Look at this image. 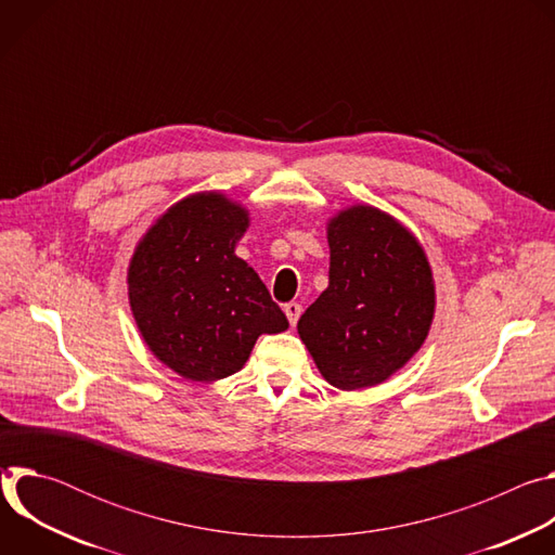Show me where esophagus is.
I'll use <instances>...</instances> for the list:
<instances>
[{
	"label": "esophagus",
	"instance_id": "esophagus-1",
	"mask_svg": "<svg viewBox=\"0 0 555 555\" xmlns=\"http://www.w3.org/2000/svg\"><path fill=\"white\" fill-rule=\"evenodd\" d=\"M285 315H287L289 325H292V327H296V323H298V315H300V305H298V302H287V305H285Z\"/></svg>",
	"mask_w": 555,
	"mask_h": 555
}]
</instances>
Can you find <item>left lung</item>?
I'll return each instance as SVG.
<instances>
[{
  "instance_id": "obj_1",
  "label": "left lung",
  "mask_w": 555,
  "mask_h": 555,
  "mask_svg": "<svg viewBox=\"0 0 555 555\" xmlns=\"http://www.w3.org/2000/svg\"><path fill=\"white\" fill-rule=\"evenodd\" d=\"M330 287L298 321L323 377L340 390L384 382L428 336L435 313L430 266L415 236L371 206L332 219Z\"/></svg>"
}]
</instances>
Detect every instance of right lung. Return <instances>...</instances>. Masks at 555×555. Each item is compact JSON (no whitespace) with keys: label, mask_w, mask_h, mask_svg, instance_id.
I'll list each match as a JSON object with an SVG mask.
<instances>
[{"label":"right lung","mask_w":555,"mask_h":555,"mask_svg":"<svg viewBox=\"0 0 555 555\" xmlns=\"http://www.w3.org/2000/svg\"><path fill=\"white\" fill-rule=\"evenodd\" d=\"M248 212L219 193L169 208L129 266V302L157 360L193 382L240 371L261 334L287 319L259 274L234 255Z\"/></svg>","instance_id":"obj_1"}]
</instances>
